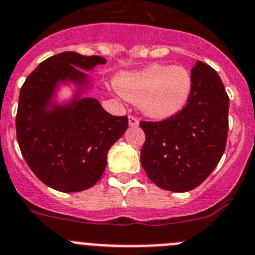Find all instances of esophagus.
Returning <instances> with one entry per match:
<instances>
[{"instance_id":"obj_1","label":"esophagus","mask_w":255,"mask_h":255,"mask_svg":"<svg viewBox=\"0 0 255 255\" xmlns=\"http://www.w3.org/2000/svg\"><path fill=\"white\" fill-rule=\"evenodd\" d=\"M128 125H129L130 127H137V126H138V119H137L136 117H133V115H129V117H128Z\"/></svg>"}]
</instances>
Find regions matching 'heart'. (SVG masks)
I'll use <instances>...</instances> for the list:
<instances>
[{"label": "heart", "instance_id": "1", "mask_svg": "<svg viewBox=\"0 0 255 255\" xmlns=\"http://www.w3.org/2000/svg\"><path fill=\"white\" fill-rule=\"evenodd\" d=\"M192 86L189 69L164 64L123 73L117 79L119 94L130 103H140L141 112L152 119H167L180 113L191 96Z\"/></svg>", "mask_w": 255, "mask_h": 255}]
</instances>
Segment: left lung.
I'll use <instances>...</instances> for the list:
<instances>
[{
    "label": "left lung",
    "mask_w": 255,
    "mask_h": 255,
    "mask_svg": "<svg viewBox=\"0 0 255 255\" xmlns=\"http://www.w3.org/2000/svg\"><path fill=\"white\" fill-rule=\"evenodd\" d=\"M186 106L160 122H140L145 132L141 164L161 189L186 192L198 187L222 158L229 130L230 99L216 70L203 61L191 69Z\"/></svg>",
    "instance_id": "obj_1"
}]
</instances>
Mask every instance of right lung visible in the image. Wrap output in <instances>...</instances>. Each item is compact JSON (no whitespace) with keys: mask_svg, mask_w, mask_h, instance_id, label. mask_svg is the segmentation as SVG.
Returning a JSON list of instances; mask_svg holds the SVG:
<instances>
[{"mask_svg":"<svg viewBox=\"0 0 255 255\" xmlns=\"http://www.w3.org/2000/svg\"><path fill=\"white\" fill-rule=\"evenodd\" d=\"M101 56L73 51L42 61L20 88L16 113L19 147L33 173L57 191L90 189L103 176L108 151L128 128V118L103 109L96 99L79 96L69 105H52L57 83L87 86L91 70L105 64Z\"/></svg>","mask_w":255,"mask_h":255,"instance_id":"obj_1","label":"right lung"}]
</instances>
